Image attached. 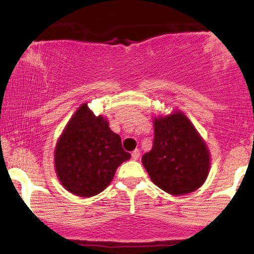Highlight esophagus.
<instances>
[{
    "label": "esophagus",
    "instance_id": "1",
    "mask_svg": "<svg viewBox=\"0 0 254 254\" xmlns=\"http://www.w3.org/2000/svg\"><path fill=\"white\" fill-rule=\"evenodd\" d=\"M139 155H141V154H139V150H138V149H135V150L132 151V153H131V157H132L133 160L138 159Z\"/></svg>",
    "mask_w": 254,
    "mask_h": 254
}]
</instances>
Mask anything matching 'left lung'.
I'll list each match as a JSON object with an SVG mask.
<instances>
[{
	"label": "left lung",
	"mask_w": 254,
	"mask_h": 254,
	"mask_svg": "<svg viewBox=\"0 0 254 254\" xmlns=\"http://www.w3.org/2000/svg\"><path fill=\"white\" fill-rule=\"evenodd\" d=\"M142 164L156 186L179 196L205 182L210 157L191 122L177 112L154 121L153 148L142 156Z\"/></svg>",
	"instance_id": "8db88e82"
}]
</instances>
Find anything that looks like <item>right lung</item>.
<instances>
[{"mask_svg":"<svg viewBox=\"0 0 254 254\" xmlns=\"http://www.w3.org/2000/svg\"><path fill=\"white\" fill-rule=\"evenodd\" d=\"M130 156L107 121L95 117L83 104L58 139L55 167L66 190L76 196L92 197L107 188L118 166Z\"/></svg>","mask_w":254,"mask_h":254,"instance_id":"add662e5","label":"right lung"}]
</instances>
